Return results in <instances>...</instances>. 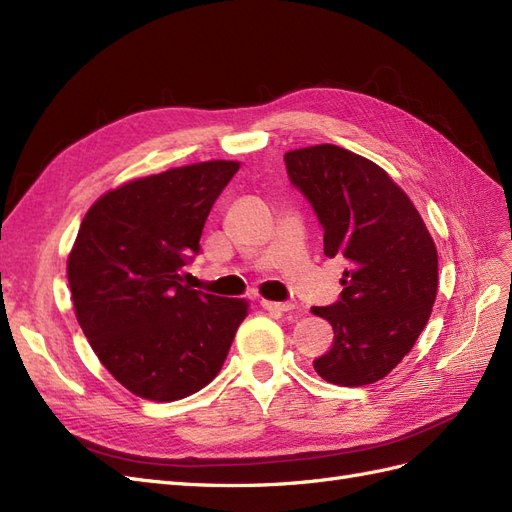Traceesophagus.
<instances>
[{
    "label": "esophagus",
    "mask_w": 512,
    "mask_h": 512,
    "mask_svg": "<svg viewBox=\"0 0 512 512\" xmlns=\"http://www.w3.org/2000/svg\"><path fill=\"white\" fill-rule=\"evenodd\" d=\"M261 307H264L270 313H285V311L292 309L290 303H274V300H261Z\"/></svg>",
    "instance_id": "1"
}]
</instances>
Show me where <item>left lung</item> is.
<instances>
[{"label":"left lung","mask_w":512,"mask_h":512,"mask_svg":"<svg viewBox=\"0 0 512 512\" xmlns=\"http://www.w3.org/2000/svg\"><path fill=\"white\" fill-rule=\"evenodd\" d=\"M292 186L324 231V255L344 257V290L313 316L333 326L331 350L313 361L324 381H381L409 355L437 296V248L381 166L335 144L285 153Z\"/></svg>","instance_id":"1"}]
</instances>
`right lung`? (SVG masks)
<instances>
[{
  "label": "right lung",
  "instance_id": "right-lung-1",
  "mask_svg": "<svg viewBox=\"0 0 512 512\" xmlns=\"http://www.w3.org/2000/svg\"><path fill=\"white\" fill-rule=\"evenodd\" d=\"M238 162H201L136 179L88 209L69 255L77 322L108 372L140 398L173 402L220 372L244 300L183 283L209 209Z\"/></svg>",
  "mask_w": 512,
  "mask_h": 512
}]
</instances>
